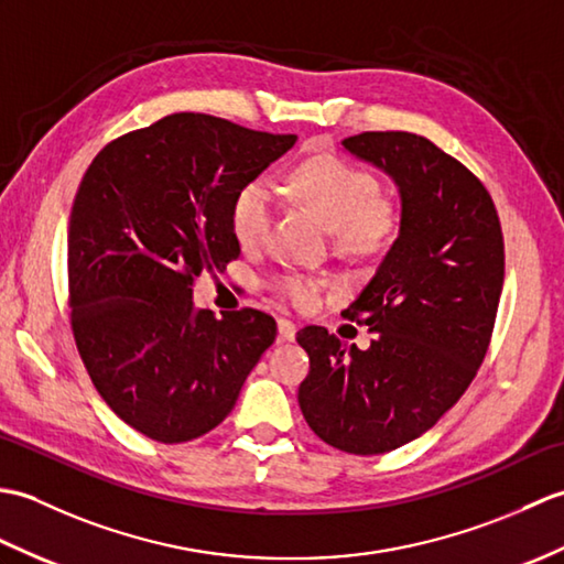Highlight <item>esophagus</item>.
I'll return each instance as SVG.
<instances>
[{
    "label": "esophagus",
    "instance_id": "esophagus-1",
    "mask_svg": "<svg viewBox=\"0 0 564 564\" xmlns=\"http://www.w3.org/2000/svg\"><path fill=\"white\" fill-rule=\"evenodd\" d=\"M295 325L291 319H285V317H281L279 319V339L281 341H293L295 339Z\"/></svg>",
    "mask_w": 564,
    "mask_h": 564
}]
</instances>
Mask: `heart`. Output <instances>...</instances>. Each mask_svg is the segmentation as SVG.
Masks as SVG:
<instances>
[{
  "label": "heart",
  "mask_w": 564,
  "mask_h": 564,
  "mask_svg": "<svg viewBox=\"0 0 564 564\" xmlns=\"http://www.w3.org/2000/svg\"><path fill=\"white\" fill-rule=\"evenodd\" d=\"M289 188L329 227L337 247L349 254H376L398 225V208L388 196L378 194V178L337 154H315L297 164L289 176ZM273 210V188L263 178H251L237 191L230 227L239 247L257 249L267 239ZM273 289L293 305L310 307L317 301L319 283L307 275L283 273L273 281Z\"/></svg>",
  "instance_id": "b5f03b06"
}]
</instances>
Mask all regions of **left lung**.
Masks as SVG:
<instances>
[{"label": "left lung", "instance_id": "left-lung-1", "mask_svg": "<svg viewBox=\"0 0 564 564\" xmlns=\"http://www.w3.org/2000/svg\"><path fill=\"white\" fill-rule=\"evenodd\" d=\"M341 145L394 178L400 235L341 313L373 332L370 349L325 327L297 332L310 356L297 402L329 446L378 455L422 436L477 376L505 285V235L485 184L429 138L368 130Z\"/></svg>", "mask_w": 564, "mask_h": 564}]
</instances>
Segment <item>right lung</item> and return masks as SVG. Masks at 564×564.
<instances>
[{
	"mask_svg": "<svg viewBox=\"0 0 564 564\" xmlns=\"http://www.w3.org/2000/svg\"><path fill=\"white\" fill-rule=\"evenodd\" d=\"M295 140L172 113L111 140L82 176L67 230L72 334L104 402L152 441L218 426L275 339L261 310H194L191 285L239 257L232 198Z\"/></svg>",
	"mask_w": 564,
	"mask_h": 564,
	"instance_id": "obj_1",
	"label": "right lung"
}]
</instances>
